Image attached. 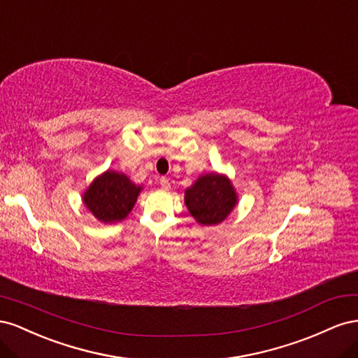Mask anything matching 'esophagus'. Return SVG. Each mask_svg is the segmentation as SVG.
Returning <instances> with one entry per match:
<instances>
[{"label": "esophagus", "instance_id": "obj_1", "mask_svg": "<svg viewBox=\"0 0 358 358\" xmlns=\"http://www.w3.org/2000/svg\"><path fill=\"white\" fill-rule=\"evenodd\" d=\"M160 186L163 190H169L171 189V182L168 178H160Z\"/></svg>", "mask_w": 358, "mask_h": 358}]
</instances>
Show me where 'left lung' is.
<instances>
[{
  "mask_svg": "<svg viewBox=\"0 0 358 358\" xmlns=\"http://www.w3.org/2000/svg\"><path fill=\"white\" fill-rule=\"evenodd\" d=\"M185 203L202 227H216L227 220L238 203L237 190L227 173H202L185 192Z\"/></svg>",
  "mask_w": 358,
  "mask_h": 358,
  "instance_id": "obj_1",
  "label": "left lung"
}]
</instances>
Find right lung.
<instances>
[{"instance_id":"add662e5","label":"right lung","mask_w":358,"mask_h":358,"mask_svg":"<svg viewBox=\"0 0 358 358\" xmlns=\"http://www.w3.org/2000/svg\"><path fill=\"white\" fill-rule=\"evenodd\" d=\"M142 189L126 173L108 169L90 182L83 193V202L99 222L117 223L129 216Z\"/></svg>"}]
</instances>
